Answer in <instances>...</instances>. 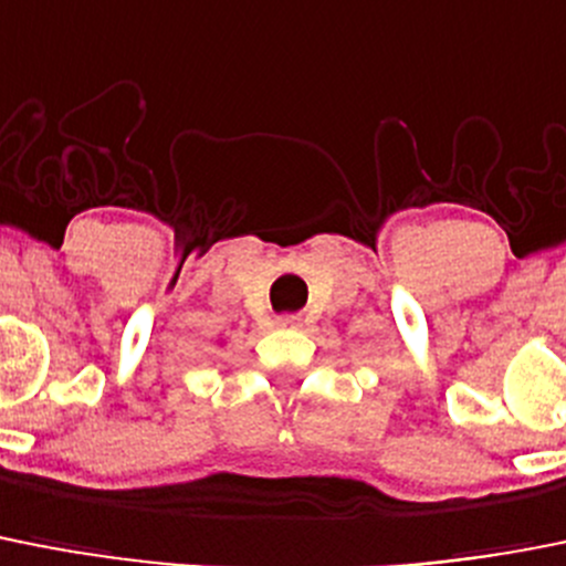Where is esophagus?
<instances>
[{"instance_id":"34e87169","label":"esophagus","mask_w":566,"mask_h":566,"mask_svg":"<svg viewBox=\"0 0 566 566\" xmlns=\"http://www.w3.org/2000/svg\"><path fill=\"white\" fill-rule=\"evenodd\" d=\"M277 325L280 328H297L300 317H294V314H283V317H277Z\"/></svg>"}]
</instances>
